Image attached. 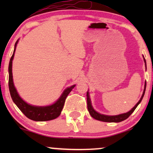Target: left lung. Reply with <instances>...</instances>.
<instances>
[{
  "mask_svg": "<svg viewBox=\"0 0 153 153\" xmlns=\"http://www.w3.org/2000/svg\"><path fill=\"white\" fill-rule=\"evenodd\" d=\"M145 59V65H146V61ZM145 88H146V82H145V89H144L143 91V94L142 96L141 99H140V101H138V103H137L135 106L131 108V110L129 111V112L125 114H119V115H117V116H107V115H103V114H101L98 113L95 111L94 108H93L92 106H91V99L90 97H89V94L88 92H87L86 96H87V105H88V110L89 113L91 117L93 118H94L96 120H99V121H102V122H122V121L125 120L126 119H127L128 117L130 116L131 114L133 113V111L135 110V108H137V106H138L139 103L141 102V101L143 100V98L145 95Z\"/></svg>",
  "mask_w": 153,
  "mask_h": 153,
  "instance_id": "left-lung-1",
  "label": "left lung"
}]
</instances>
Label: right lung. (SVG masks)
<instances>
[{"mask_svg": "<svg viewBox=\"0 0 153 153\" xmlns=\"http://www.w3.org/2000/svg\"><path fill=\"white\" fill-rule=\"evenodd\" d=\"M18 41L15 44V48L13 51V55L11 56L8 66V73H9V78H8V87L11 96L12 100L16 103L18 108L22 111V112L27 118L36 122H43V121H49L56 119L60 115L63 106H64L65 99L68 94L73 90L75 85L68 88L64 91L60 98L56 101L54 104L49 106H34L28 104L25 101H23L22 98L19 96L18 93L16 90L13 82V75H12V60L14 57V52L16 50Z\"/></svg>", "mask_w": 153, "mask_h": 153, "instance_id": "obj_1", "label": "right lung"}]
</instances>
